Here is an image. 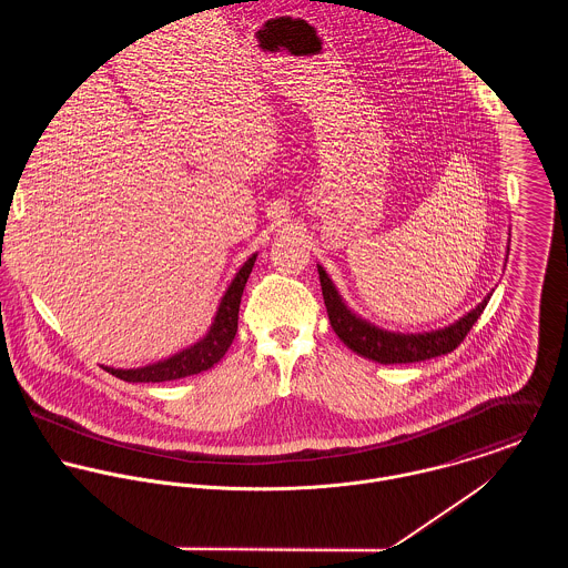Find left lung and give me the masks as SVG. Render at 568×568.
<instances>
[{
  "label": "left lung",
  "mask_w": 568,
  "mask_h": 568,
  "mask_svg": "<svg viewBox=\"0 0 568 568\" xmlns=\"http://www.w3.org/2000/svg\"><path fill=\"white\" fill-rule=\"evenodd\" d=\"M320 268V282H322V293H324L325 308L329 325L336 332V336L356 354L383 363V365H394V363H417L426 358H435L442 354L453 352L470 332V327L481 317L486 311L489 295L486 300L473 308L468 315H464L459 322L430 329V332H417V334H403V332H389L378 325L369 324L354 315L345 302L341 300L338 291L334 288L332 280L327 277L324 266Z\"/></svg>",
  "instance_id": "1"
}]
</instances>
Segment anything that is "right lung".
<instances>
[{
  "instance_id": "1",
  "label": "right lung",
  "mask_w": 568,
  "mask_h": 568,
  "mask_svg": "<svg viewBox=\"0 0 568 568\" xmlns=\"http://www.w3.org/2000/svg\"><path fill=\"white\" fill-rule=\"evenodd\" d=\"M255 257H257V253H253L244 262L241 271L236 273V277L232 280L230 288L225 291V295L221 300L214 322L201 341H196L187 349H183L165 361L146 365V367H138V369L104 367V369L126 383H165V381H179L185 376H194V374H201V372L214 367L225 356V352L230 349V345L239 332V311H241L244 284L248 280Z\"/></svg>"
}]
</instances>
